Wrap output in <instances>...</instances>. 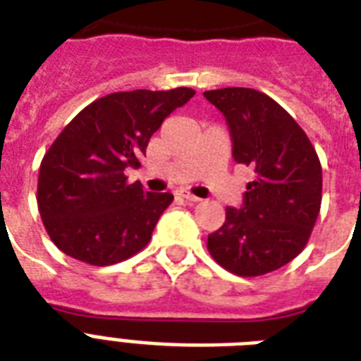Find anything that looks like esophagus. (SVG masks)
Listing matches in <instances>:
<instances>
[{"label":"esophagus","mask_w":361,"mask_h":361,"mask_svg":"<svg viewBox=\"0 0 361 361\" xmlns=\"http://www.w3.org/2000/svg\"><path fill=\"white\" fill-rule=\"evenodd\" d=\"M180 197L188 201V203H197V201H201L200 197H197V195L190 194V192H183V194H180Z\"/></svg>","instance_id":"esophagus-1"}]
</instances>
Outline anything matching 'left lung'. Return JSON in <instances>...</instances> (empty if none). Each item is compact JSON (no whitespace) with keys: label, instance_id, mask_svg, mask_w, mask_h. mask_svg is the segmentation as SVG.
Returning <instances> with one entry per match:
<instances>
[{"label":"left lung","instance_id":"left-lung-1","mask_svg":"<svg viewBox=\"0 0 361 361\" xmlns=\"http://www.w3.org/2000/svg\"><path fill=\"white\" fill-rule=\"evenodd\" d=\"M203 96L226 116L233 160L256 175L241 209H226L207 248L233 275H265L305 248L322 203V166L305 131L264 92L220 88Z\"/></svg>","mask_w":361,"mask_h":361}]
</instances>
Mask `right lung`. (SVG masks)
I'll return each mask as SVG.
<instances>
[{"mask_svg": "<svg viewBox=\"0 0 361 361\" xmlns=\"http://www.w3.org/2000/svg\"><path fill=\"white\" fill-rule=\"evenodd\" d=\"M192 88L114 92L85 107L47 150L37 207L50 241L85 264L113 265L147 247L173 194L128 183L152 133Z\"/></svg>", "mask_w": 361, "mask_h": 361, "instance_id": "add662e5", "label": "right lung"}]
</instances>
